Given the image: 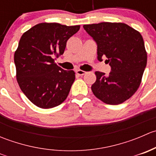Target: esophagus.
<instances>
[{"instance_id": "obj_1", "label": "esophagus", "mask_w": 156, "mask_h": 156, "mask_svg": "<svg viewBox=\"0 0 156 156\" xmlns=\"http://www.w3.org/2000/svg\"><path fill=\"white\" fill-rule=\"evenodd\" d=\"M76 73L78 74V75H84L86 74V72H84V71L83 70H80V69H78V70H76Z\"/></svg>"}]
</instances>
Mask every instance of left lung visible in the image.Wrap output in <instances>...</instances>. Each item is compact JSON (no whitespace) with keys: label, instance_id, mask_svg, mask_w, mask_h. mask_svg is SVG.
Instances as JSON below:
<instances>
[{"label":"left lung","instance_id":"8db88e82","mask_svg":"<svg viewBox=\"0 0 156 156\" xmlns=\"http://www.w3.org/2000/svg\"><path fill=\"white\" fill-rule=\"evenodd\" d=\"M97 44V59L107 58L108 75L96 72L97 80L91 90L97 98L109 105L128 100L140 85L147 63L142 35L122 23H100L83 26Z\"/></svg>","mask_w":156,"mask_h":156}]
</instances>
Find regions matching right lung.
Listing matches in <instances>:
<instances>
[{
    "label": "right lung",
    "instance_id": "add662e5",
    "mask_svg": "<svg viewBox=\"0 0 156 156\" xmlns=\"http://www.w3.org/2000/svg\"><path fill=\"white\" fill-rule=\"evenodd\" d=\"M79 29L80 26L42 23L22 35L14 53L16 80L37 107H55L68 97L75 73L58 66L53 57L63 54L67 41Z\"/></svg>",
    "mask_w": 156,
    "mask_h": 156
}]
</instances>
